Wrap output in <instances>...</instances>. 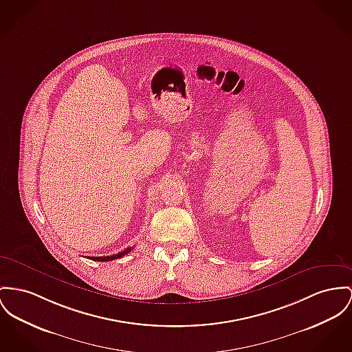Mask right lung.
Returning <instances> with one entry per match:
<instances>
[{
  "instance_id": "obj_1",
  "label": "right lung",
  "mask_w": 352,
  "mask_h": 352,
  "mask_svg": "<svg viewBox=\"0 0 352 352\" xmlns=\"http://www.w3.org/2000/svg\"><path fill=\"white\" fill-rule=\"evenodd\" d=\"M131 251H132V247H131V248H126L125 251L118 252V255H112V256H88V258H91V260H96V261H109V260L122 258V256H125L126 254H129Z\"/></svg>"
}]
</instances>
